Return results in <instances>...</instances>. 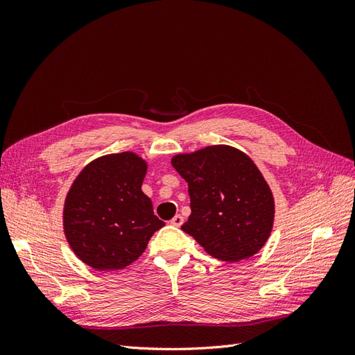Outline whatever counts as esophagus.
<instances>
[{
	"mask_svg": "<svg viewBox=\"0 0 355 355\" xmlns=\"http://www.w3.org/2000/svg\"><path fill=\"white\" fill-rule=\"evenodd\" d=\"M182 223H184V218H182L180 214H176V216L170 220V225H173V227H180Z\"/></svg>",
	"mask_w": 355,
	"mask_h": 355,
	"instance_id": "esophagus-1",
	"label": "esophagus"
}]
</instances>
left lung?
I'll return each mask as SVG.
<instances>
[{
	"label": "left lung",
	"instance_id": "obj_1",
	"mask_svg": "<svg viewBox=\"0 0 355 355\" xmlns=\"http://www.w3.org/2000/svg\"><path fill=\"white\" fill-rule=\"evenodd\" d=\"M188 182L191 214L182 231L210 256L240 262L259 252L274 227L272 191L254 161L230 145L171 157Z\"/></svg>",
	"mask_w": 355,
	"mask_h": 355
}]
</instances>
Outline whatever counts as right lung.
Here are the masks:
<instances>
[{"label": "right lung", "mask_w": 355, "mask_h": 355, "mask_svg": "<svg viewBox=\"0 0 355 355\" xmlns=\"http://www.w3.org/2000/svg\"><path fill=\"white\" fill-rule=\"evenodd\" d=\"M148 163L124 151L96 158L75 178L63 204V232L78 259L96 271H116L139 259L164 227L144 194Z\"/></svg>", "instance_id": "1"}]
</instances>
